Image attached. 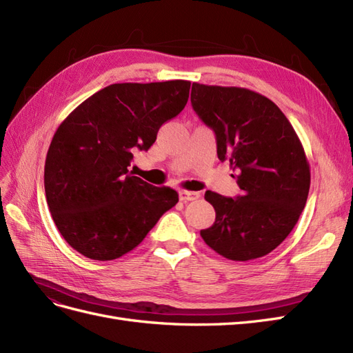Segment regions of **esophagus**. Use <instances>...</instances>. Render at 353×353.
<instances>
[{
	"label": "esophagus",
	"instance_id": "obj_1",
	"mask_svg": "<svg viewBox=\"0 0 353 353\" xmlns=\"http://www.w3.org/2000/svg\"><path fill=\"white\" fill-rule=\"evenodd\" d=\"M199 197H200V193H196V191H187V190H181L179 191V200L181 201L197 200Z\"/></svg>",
	"mask_w": 353,
	"mask_h": 353
}]
</instances>
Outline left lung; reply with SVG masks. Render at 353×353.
I'll return each instance as SVG.
<instances>
[{"label": "left lung", "mask_w": 353, "mask_h": 353, "mask_svg": "<svg viewBox=\"0 0 353 353\" xmlns=\"http://www.w3.org/2000/svg\"><path fill=\"white\" fill-rule=\"evenodd\" d=\"M191 105L216 137L219 160H230L241 196L206 191L216 212L200 236L230 261L272 252L292 232L306 205L311 170L292 123L270 99L239 87L193 83Z\"/></svg>", "instance_id": "left-lung-1"}]
</instances>
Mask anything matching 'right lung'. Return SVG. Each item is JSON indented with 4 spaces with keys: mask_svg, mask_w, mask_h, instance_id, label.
Wrapping results in <instances>:
<instances>
[{
    "mask_svg": "<svg viewBox=\"0 0 353 353\" xmlns=\"http://www.w3.org/2000/svg\"><path fill=\"white\" fill-rule=\"evenodd\" d=\"M190 81L113 83L81 103L52 137L44 169L48 208L72 248L113 261L140 244L178 203L169 187L130 174L134 153L148 150L159 128L181 113Z\"/></svg>",
    "mask_w": 353,
    "mask_h": 353,
    "instance_id": "add662e5",
    "label": "right lung"
}]
</instances>
